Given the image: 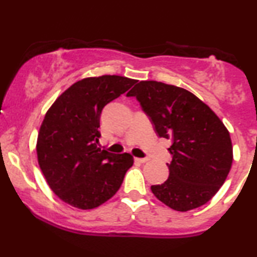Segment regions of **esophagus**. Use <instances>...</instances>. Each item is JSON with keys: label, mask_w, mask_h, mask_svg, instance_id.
<instances>
[{"label": "esophagus", "mask_w": 257, "mask_h": 257, "mask_svg": "<svg viewBox=\"0 0 257 257\" xmlns=\"http://www.w3.org/2000/svg\"><path fill=\"white\" fill-rule=\"evenodd\" d=\"M147 161H149V158H135V162H138V163H146Z\"/></svg>", "instance_id": "obj_1"}]
</instances>
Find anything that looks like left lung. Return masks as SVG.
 Masks as SVG:
<instances>
[{"label":"left lung","instance_id":"8db88e82","mask_svg":"<svg viewBox=\"0 0 257 257\" xmlns=\"http://www.w3.org/2000/svg\"><path fill=\"white\" fill-rule=\"evenodd\" d=\"M135 96L159 138L172 140L169 178L151 186L162 203L187 211L209 202L231 170L229 133L208 105L191 91L156 81H141L126 94Z\"/></svg>","mask_w":257,"mask_h":257}]
</instances>
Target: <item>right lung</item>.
I'll return each instance as SVG.
<instances>
[{"mask_svg":"<svg viewBox=\"0 0 257 257\" xmlns=\"http://www.w3.org/2000/svg\"><path fill=\"white\" fill-rule=\"evenodd\" d=\"M105 75L81 79L66 89L44 116L37 158L52 191L75 208L94 209L116 194L134 161L99 147L102 108L135 84Z\"/></svg>","mask_w":257,"mask_h":257,"instance_id":"right-lung-1","label":"right lung"}]
</instances>
